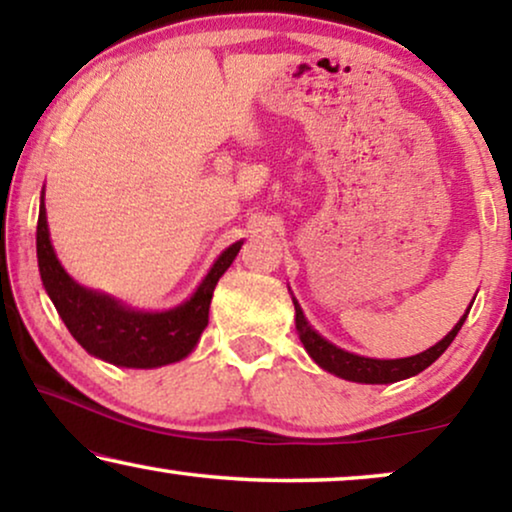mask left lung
<instances>
[{"label":"left lung","instance_id":"1","mask_svg":"<svg viewBox=\"0 0 512 512\" xmlns=\"http://www.w3.org/2000/svg\"><path fill=\"white\" fill-rule=\"evenodd\" d=\"M293 307H296V328H298L300 342L305 345L307 354H310L321 368L328 370V373L338 375L342 380L361 382V384H389V382H398V380H405V377L422 373L424 368H429L431 363L452 345V340L457 338L461 326H464L468 312H471V307H468L464 317L457 321V326H454L443 340L436 342V345L429 347L422 354L408 356V359H368V356L345 352V349L335 347L333 342L321 338V335L307 324L305 314L300 310L296 298H293Z\"/></svg>","mask_w":512,"mask_h":512}]
</instances>
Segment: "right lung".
Segmentation results:
<instances>
[{"label": "right lung", "mask_w": 512, "mask_h": 512, "mask_svg": "<svg viewBox=\"0 0 512 512\" xmlns=\"http://www.w3.org/2000/svg\"><path fill=\"white\" fill-rule=\"evenodd\" d=\"M242 240L216 258L184 305L165 312H139L121 300L76 284L55 256L48 235L44 191L37 221V258L41 282L74 340L97 359L123 368H158L181 361L198 345L209 321V303L223 272L235 261Z\"/></svg>", "instance_id": "add662e5"}]
</instances>
